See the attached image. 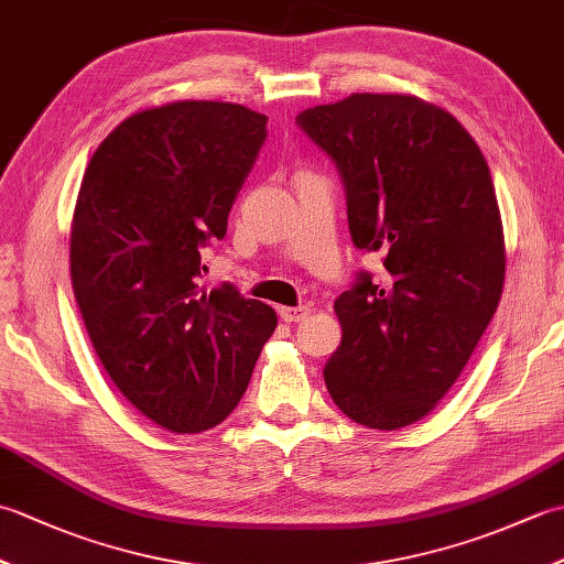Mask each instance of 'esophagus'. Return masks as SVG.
I'll return each mask as SVG.
<instances>
[{
    "instance_id": "esophagus-1",
    "label": "esophagus",
    "mask_w": 564,
    "mask_h": 564,
    "mask_svg": "<svg viewBox=\"0 0 564 564\" xmlns=\"http://www.w3.org/2000/svg\"><path fill=\"white\" fill-rule=\"evenodd\" d=\"M279 315L283 322H303L310 315L307 305H297V307H281Z\"/></svg>"
}]
</instances>
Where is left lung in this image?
Returning <instances> with one entry per match:
<instances>
[{
	"label": "left lung",
	"mask_w": 564,
	"mask_h": 564,
	"mask_svg": "<svg viewBox=\"0 0 564 564\" xmlns=\"http://www.w3.org/2000/svg\"><path fill=\"white\" fill-rule=\"evenodd\" d=\"M337 162L358 249L386 251L334 303V404L394 431L426 416L470 361L505 289L507 251L489 166L455 118L412 94H351L297 116Z\"/></svg>",
	"instance_id": "left-lung-1"
}]
</instances>
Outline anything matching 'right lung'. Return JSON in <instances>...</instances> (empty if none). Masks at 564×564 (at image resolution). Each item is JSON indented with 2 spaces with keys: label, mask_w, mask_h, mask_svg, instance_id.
Wrapping results in <instances>:
<instances>
[{
  "label": "right lung",
  "mask_w": 564,
  "mask_h": 564,
  "mask_svg": "<svg viewBox=\"0 0 564 564\" xmlns=\"http://www.w3.org/2000/svg\"><path fill=\"white\" fill-rule=\"evenodd\" d=\"M267 140V116L172 101L128 116L84 172L69 275L101 366L140 414L174 434L218 426L249 386L275 313L230 283L208 291L200 247Z\"/></svg>",
  "instance_id": "obj_1"
}]
</instances>
